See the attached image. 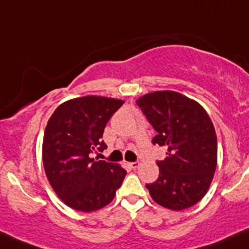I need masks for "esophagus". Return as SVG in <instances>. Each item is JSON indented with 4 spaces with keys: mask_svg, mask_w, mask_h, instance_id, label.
<instances>
[{
    "mask_svg": "<svg viewBox=\"0 0 249 249\" xmlns=\"http://www.w3.org/2000/svg\"><path fill=\"white\" fill-rule=\"evenodd\" d=\"M129 165H130V168L137 169L139 166V162H131V163H129Z\"/></svg>",
    "mask_w": 249,
    "mask_h": 249,
    "instance_id": "1",
    "label": "esophagus"
}]
</instances>
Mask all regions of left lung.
<instances>
[{
	"instance_id": "obj_1",
	"label": "left lung",
	"mask_w": 249,
	"mask_h": 249,
	"mask_svg": "<svg viewBox=\"0 0 249 249\" xmlns=\"http://www.w3.org/2000/svg\"><path fill=\"white\" fill-rule=\"evenodd\" d=\"M136 103L157 132L152 144L168 147L164 160H157V181L146 184L152 200L168 209L190 208L206 195L216 169L217 139L208 113L171 91L152 92Z\"/></svg>"
}]
</instances>
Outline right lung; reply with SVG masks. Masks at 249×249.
<instances>
[{"label":"right lung","instance_id":"right-lung-1","mask_svg":"<svg viewBox=\"0 0 249 249\" xmlns=\"http://www.w3.org/2000/svg\"><path fill=\"white\" fill-rule=\"evenodd\" d=\"M123 100L76 98L61 104L49 118L42 144L46 175L56 195L71 208L89 213L107 206L126 170L93 157L107 147L106 124Z\"/></svg>","mask_w":249,"mask_h":249}]
</instances>
